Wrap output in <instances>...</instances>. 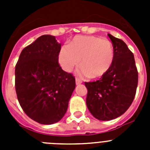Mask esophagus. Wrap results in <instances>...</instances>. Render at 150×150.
Returning <instances> with one entry per match:
<instances>
[{
  "mask_svg": "<svg viewBox=\"0 0 150 150\" xmlns=\"http://www.w3.org/2000/svg\"><path fill=\"white\" fill-rule=\"evenodd\" d=\"M83 83V81H82L81 79H79V78L76 77V85H79V84H81V83Z\"/></svg>",
  "mask_w": 150,
  "mask_h": 150,
  "instance_id": "esophagus-1",
  "label": "esophagus"
}]
</instances>
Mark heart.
I'll return each mask as SVG.
<instances>
[{"label":"heart","mask_w":150,"mask_h":150,"mask_svg":"<svg viewBox=\"0 0 150 150\" xmlns=\"http://www.w3.org/2000/svg\"><path fill=\"white\" fill-rule=\"evenodd\" d=\"M59 62L66 71H71L81 60L79 73L91 79L105 75L114 61V48L109 40L96 37H76L67 47H63Z\"/></svg>","instance_id":"obj_1"}]
</instances>
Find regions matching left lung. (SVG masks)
Returning a JSON list of instances; mask_svg holds the SVG:
<instances>
[{
  "label": "left lung",
  "mask_w": 150,
  "mask_h": 150,
  "mask_svg": "<svg viewBox=\"0 0 150 150\" xmlns=\"http://www.w3.org/2000/svg\"><path fill=\"white\" fill-rule=\"evenodd\" d=\"M114 48V61L109 71L95 82L85 83L86 105L94 117L111 120L122 115L134 98L138 72L134 57L124 41L107 34Z\"/></svg>",
  "instance_id": "obj_1"
}]
</instances>
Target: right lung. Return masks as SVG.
<instances>
[{"label":"right lung","mask_w":150,"mask_h":150,"mask_svg":"<svg viewBox=\"0 0 150 150\" xmlns=\"http://www.w3.org/2000/svg\"><path fill=\"white\" fill-rule=\"evenodd\" d=\"M62 45L42 35L24 48L15 68L17 98L28 117L40 124L58 122L65 114L76 83L59 64Z\"/></svg>","instance_id":"right-lung-1"}]
</instances>
